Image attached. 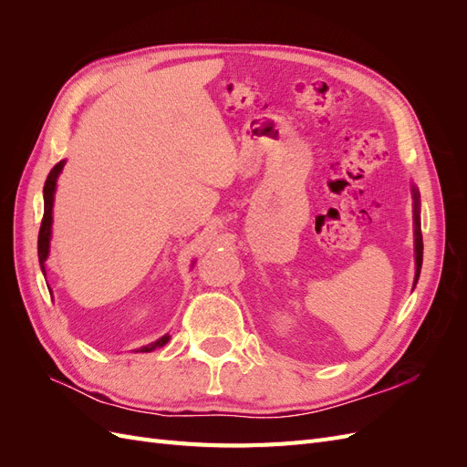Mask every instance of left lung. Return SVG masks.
<instances>
[{"instance_id":"left-lung-1","label":"left lung","mask_w":467,"mask_h":467,"mask_svg":"<svg viewBox=\"0 0 467 467\" xmlns=\"http://www.w3.org/2000/svg\"><path fill=\"white\" fill-rule=\"evenodd\" d=\"M415 251H417V273H415V285L420 275V265H422V234H420V218H419V196L415 191Z\"/></svg>"}]
</instances>
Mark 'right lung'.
Returning <instances> with one entry per match:
<instances>
[{"mask_svg":"<svg viewBox=\"0 0 467 467\" xmlns=\"http://www.w3.org/2000/svg\"><path fill=\"white\" fill-rule=\"evenodd\" d=\"M64 161L56 163L50 173L47 177L45 182V214H42V222H40V230H38V261H40V268L45 273V261L48 257V245H50V223H52V201H54V189H56V179H58V173L62 171ZM169 341V337H161L160 341H155L148 347L140 348V352H150L158 347H163Z\"/></svg>","mask_w":467,"mask_h":467,"instance_id":"1","label":"right lung"}]
</instances>
